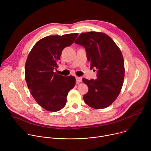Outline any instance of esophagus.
I'll list each match as a JSON object with an SVG mask.
<instances>
[{
    "label": "esophagus",
    "instance_id": "34e87169",
    "mask_svg": "<svg viewBox=\"0 0 151 151\" xmlns=\"http://www.w3.org/2000/svg\"><path fill=\"white\" fill-rule=\"evenodd\" d=\"M76 83L79 84L82 82V78L80 77H76Z\"/></svg>",
    "mask_w": 151,
    "mask_h": 151
}]
</instances>
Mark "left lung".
I'll return each instance as SVG.
<instances>
[{
  "instance_id": "8db88e82",
  "label": "left lung",
  "mask_w": 151,
  "mask_h": 151,
  "mask_svg": "<svg viewBox=\"0 0 151 151\" xmlns=\"http://www.w3.org/2000/svg\"><path fill=\"white\" fill-rule=\"evenodd\" d=\"M75 43L85 47L91 69L98 70L96 79H82L89 88L83 100L94 109L106 108L116 99L122 87L125 68L122 52L115 42L102 32L82 33Z\"/></svg>"
}]
</instances>
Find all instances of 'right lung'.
Returning a JSON list of instances; mask_svg holds the SVG:
<instances>
[{"mask_svg": "<svg viewBox=\"0 0 151 151\" xmlns=\"http://www.w3.org/2000/svg\"><path fill=\"white\" fill-rule=\"evenodd\" d=\"M78 33L48 36L38 40L30 51L25 64V79L36 101L47 111L57 112L67 101L69 91L75 85L73 76L54 72L58 68L63 50L71 45Z\"/></svg>", "mask_w": 151, "mask_h": 151, "instance_id": "add662e5", "label": "right lung"}]
</instances>
